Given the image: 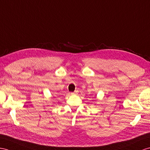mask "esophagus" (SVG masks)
<instances>
[{
	"mask_svg": "<svg viewBox=\"0 0 150 150\" xmlns=\"http://www.w3.org/2000/svg\"><path fill=\"white\" fill-rule=\"evenodd\" d=\"M75 93H76V92H75ZM75 93H71V94H74Z\"/></svg>",
	"mask_w": 150,
	"mask_h": 150,
	"instance_id": "1",
	"label": "esophagus"
}]
</instances>
